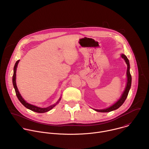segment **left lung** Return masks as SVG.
<instances>
[{
  "label": "left lung",
  "mask_w": 149,
  "mask_h": 149,
  "mask_svg": "<svg viewBox=\"0 0 149 149\" xmlns=\"http://www.w3.org/2000/svg\"><path fill=\"white\" fill-rule=\"evenodd\" d=\"M121 56L123 58H124V60H125L126 64L127 65V85H126V87L125 88V90L123 93L122 94L120 99L116 103H115L113 106H112L109 108H107L106 109H95V111H96L97 112H110V111L115 110L121 106L124 103L126 99H127L128 94V92H129L130 89L131 88V75L130 72V63H129V61H128L127 57L125 54H122Z\"/></svg>",
  "instance_id": "obj_1"
}]
</instances>
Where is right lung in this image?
<instances>
[{
    "mask_svg": "<svg viewBox=\"0 0 149 149\" xmlns=\"http://www.w3.org/2000/svg\"><path fill=\"white\" fill-rule=\"evenodd\" d=\"M19 60H18L16 63L14 65V74H13V85H14V88L15 89V93H16V95L18 99V100L20 101V102L26 108L34 111V112H38V113H44V112H47L49 111H50L51 109H52L55 106L58 102L61 99H60L58 100V101L56 103V104H53L52 106H50L47 107L46 108H40V107H38L35 106H33V105H31L30 104H29L28 103H27L21 96V94L19 93V91H18V89L17 88V86L16 85V71H17V65L18 64Z\"/></svg>",
    "mask_w": 149,
    "mask_h": 149,
    "instance_id": "add662e5",
    "label": "right lung"
}]
</instances>
